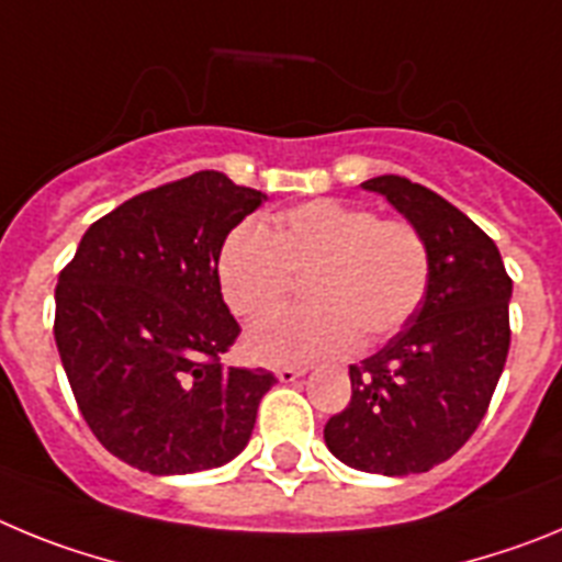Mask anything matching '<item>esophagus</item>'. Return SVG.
I'll return each instance as SVG.
<instances>
[{
	"mask_svg": "<svg viewBox=\"0 0 562 562\" xmlns=\"http://www.w3.org/2000/svg\"><path fill=\"white\" fill-rule=\"evenodd\" d=\"M304 374H306V369H292V366H284V369L276 371V376L281 382H295L297 376H304Z\"/></svg>",
	"mask_w": 562,
	"mask_h": 562,
	"instance_id": "34e87169",
	"label": "esophagus"
}]
</instances>
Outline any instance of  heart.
<instances>
[{"label": "heart", "instance_id": "b5f03b06", "mask_svg": "<svg viewBox=\"0 0 562 562\" xmlns=\"http://www.w3.org/2000/svg\"><path fill=\"white\" fill-rule=\"evenodd\" d=\"M292 276H306L312 304L252 326L245 349L265 366H306L400 331L428 295L430 250L411 222L312 200L278 213L272 231L238 222L216 256L222 297L241 321L267 315Z\"/></svg>", "mask_w": 562, "mask_h": 562}]
</instances>
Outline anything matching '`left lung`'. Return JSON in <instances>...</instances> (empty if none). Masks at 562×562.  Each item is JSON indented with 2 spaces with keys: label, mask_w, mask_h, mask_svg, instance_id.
Wrapping results in <instances>:
<instances>
[{
  "label": "left lung",
  "mask_w": 562,
  "mask_h": 562,
  "mask_svg": "<svg viewBox=\"0 0 562 562\" xmlns=\"http://www.w3.org/2000/svg\"><path fill=\"white\" fill-rule=\"evenodd\" d=\"M362 188L425 236L430 286L400 335L351 366V402L326 422L324 439L362 473H428L490 408L509 351L513 281L493 238L439 193L394 173Z\"/></svg>",
  "instance_id": "left-lung-1"
}]
</instances>
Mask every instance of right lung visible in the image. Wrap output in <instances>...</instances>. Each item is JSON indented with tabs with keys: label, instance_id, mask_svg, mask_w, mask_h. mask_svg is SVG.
<instances>
[{
	"label": "right lung",
	"instance_id": "obj_1",
	"mask_svg": "<svg viewBox=\"0 0 562 562\" xmlns=\"http://www.w3.org/2000/svg\"><path fill=\"white\" fill-rule=\"evenodd\" d=\"M267 193L200 171L132 196L83 233L56 286V346L103 448L151 475L236 459L267 369H227L238 337L216 256Z\"/></svg>",
	"mask_w": 562,
	"mask_h": 562
}]
</instances>
